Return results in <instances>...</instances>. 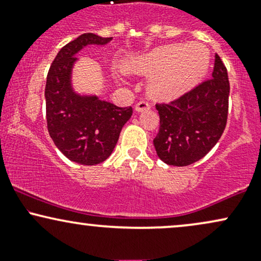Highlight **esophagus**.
I'll return each instance as SVG.
<instances>
[{
  "mask_svg": "<svg viewBox=\"0 0 261 261\" xmlns=\"http://www.w3.org/2000/svg\"><path fill=\"white\" fill-rule=\"evenodd\" d=\"M151 108V104L147 100H141L135 106V110L136 112H143V110H148Z\"/></svg>",
  "mask_w": 261,
  "mask_h": 261,
  "instance_id": "esophagus-1",
  "label": "esophagus"
}]
</instances>
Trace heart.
<instances>
[{
  "label": "heart",
  "instance_id": "heart-1",
  "mask_svg": "<svg viewBox=\"0 0 261 261\" xmlns=\"http://www.w3.org/2000/svg\"><path fill=\"white\" fill-rule=\"evenodd\" d=\"M210 53L201 44H169L155 47L140 58L127 60L126 72L154 74L148 86L152 95L173 99L195 87L207 72Z\"/></svg>",
  "mask_w": 261,
  "mask_h": 261
}]
</instances>
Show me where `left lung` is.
Returning a JSON list of instances; mask_svg holds the SVG:
<instances>
[{"label":"left lung","instance_id":"8db88e82","mask_svg":"<svg viewBox=\"0 0 261 261\" xmlns=\"http://www.w3.org/2000/svg\"><path fill=\"white\" fill-rule=\"evenodd\" d=\"M228 97V73L216 54L211 79L169 103L155 104L160 130L153 145L158 157L176 167L205 157L226 128Z\"/></svg>","mask_w":261,"mask_h":261}]
</instances>
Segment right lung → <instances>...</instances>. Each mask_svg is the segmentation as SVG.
<instances>
[{"label": "right lung", "instance_id": "1", "mask_svg": "<svg viewBox=\"0 0 261 261\" xmlns=\"http://www.w3.org/2000/svg\"><path fill=\"white\" fill-rule=\"evenodd\" d=\"M110 40L93 33L80 35L60 50L46 77L47 131L62 154L83 166L99 164L112 154L122 126L133 115L131 107L82 97L71 87L74 55L87 45H106Z\"/></svg>", "mask_w": 261, "mask_h": 261}]
</instances>
